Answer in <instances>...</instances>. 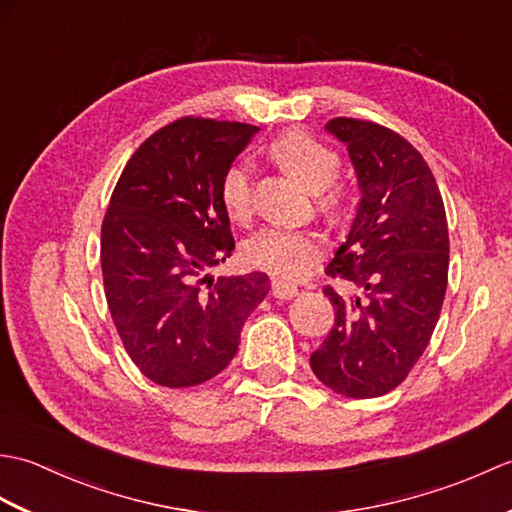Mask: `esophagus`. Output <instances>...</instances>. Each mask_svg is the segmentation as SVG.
<instances>
[{
	"label": "esophagus",
	"mask_w": 512,
	"mask_h": 512,
	"mask_svg": "<svg viewBox=\"0 0 512 512\" xmlns=\"http://www.w3.org/2000/svg\"><path fill=\"white\" fill-rule=\"evenodd\" d=\"M270 295H273L275 299L288 301V299H292V297H297V295H299V290H297V286H290V284H286V281L273 279V286H270Z\"/></svg>",
	"instance_id": "34e87169"
}]
</instances>
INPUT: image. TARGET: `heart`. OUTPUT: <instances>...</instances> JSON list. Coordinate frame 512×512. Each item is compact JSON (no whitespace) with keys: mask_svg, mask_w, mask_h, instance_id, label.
<instances>
[{"mask_svg":"<svg viewBox=\"0 0 512 512\" xmlns=\"http://www.w3.org/2000/svg\"><path fill=\"white\" fill-rule=\"evenodd\" d=\"M270 154L314 191L321 211L334 215L341 209L343 193L332 184L341 169V158L334 149L310 134L290 132L275 140ZM220 202L233 220H246L253 211V176L246 162H233L222 173ZM321 255V237L303 228L264 226L244 244V257L250 266L288 281L306 277Z\"/></svg>","mask_w":512,"mask_h":512,"instance_id":"heart-1","label":"heart"}]
</instances>
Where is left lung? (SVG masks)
Returning a JSON list of instances; mask_svg holds the SVG:
<instances>
[{"label":"left lung","mask_w":512,"mask_h":512,"mask_svg":"<svg viewBox=\"0 0 512 512\" xmlns=\"http://www.w3.org/2000/svg\"><path fill=\"white\" fill-rule=\"evenodd\" d=\"M325 129L347 145L361 189L325 273L361 295L323 290L336 317L310 367L336 394L376 398L407 378L436 330L449 277L447 213L429 165L400 134L356 118H332Z\"/></svg>","instance_id":"1"}]
</instances>
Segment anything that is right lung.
Here are the masks:
<instances>
[{
  "instance_id": "obj_1",
  "label": "right lung",
  "mask_w": 512,
  "mask_h": 512,
  "mask_svg": "<svg viewBox=\"0 0 512 512\" xmlns=\"http://www.w3.org/2000/svg\"><path fill=\"white\" fill-rule=\"evenodd\" d=\"M259 132L180 118L149 136L116 182L101 228L107 306L129 358L162 387H193L233 361L266 273L209 277L231 257L222 173Z\"/></svg>"
}]
</instances>
